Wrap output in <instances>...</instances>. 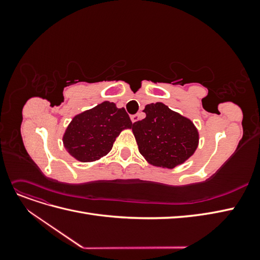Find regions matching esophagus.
I'll return each mask as SVG.
<instances>
[{
  "mask_svg": "<svg viewBox=\"0 0 260 260\" xmlns=\"http://www.w3.org/2000/svg\"><path fill=\"white\" fill-rule=\"evenodd\" d=\"M139 119H140V114H137V115H133V116H131V121H132L133 123L137 122Z\"/></svg>",
  "mask_w": 260,
  "mask_h": 260,
  "instance_id": "34e87169",
  "label": "esophagus"
}]
</instances>
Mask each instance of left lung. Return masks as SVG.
Segmentation results:
<instances>
[{"instance_id":"left-lung-1","label":"left lung","mask_w":260,"mask_h":260,"mask_svg":"<svg viewBox=\"0 0 260 260\" xmlns=\"http://www.w3.org/2000/svg\"><path fill=\"white\" fill-rule=\"evenodd\" d=\"M146 117L132 125L139 151L153 166L172 169L183 164L199 145V131L188 118L160 102L145 106Z\"/></svg>"}]
</instances>
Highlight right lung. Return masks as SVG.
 Here are the masks:
<instances>
[{"instance_id":"obj_1","label":"right lung","mask_w":260,"mask_h":260,"mask_svg":"<svg viewBox=\"0 0 260 260\" xmlns=\"http://www.w3.org/2000/svg\"><path fill=\"white\" fill-rule=\"evenodd\" d=\"M131 127L125 109L105 101L76 115L62 136V143L77 160L95 161L109 153L122 130Z\"/></svg>"}]
</instances>
